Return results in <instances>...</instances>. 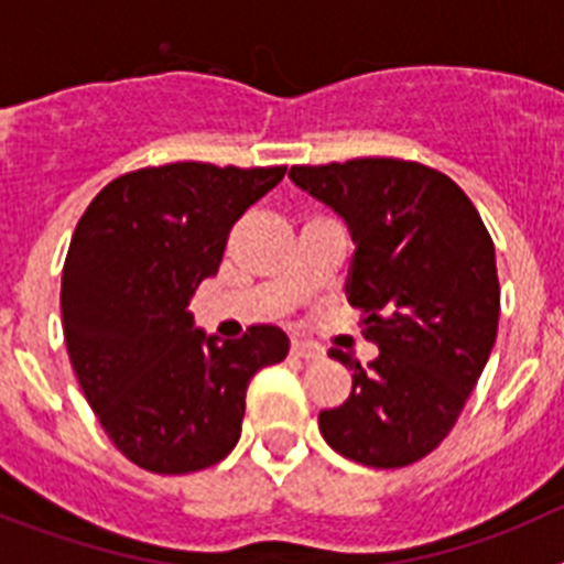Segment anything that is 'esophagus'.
Returning <instances> with one entry per match:
<instances>
[{
	"mask_svg": "<svg viewBox=\"0 0 564 564\" xmlns=\"http://www.w3.org/2000/svg\"><path fill=\"white\" fill-rule=\"evenodd\" d=\"M291 352L296 358H305V361H316V358H322V347L311 341H293Z\"/></svg>",
	"mask_w": 564,
	"mask_h": 564,
	"instance_id": "1",
	"label": "esophagus"
}]
</instances>
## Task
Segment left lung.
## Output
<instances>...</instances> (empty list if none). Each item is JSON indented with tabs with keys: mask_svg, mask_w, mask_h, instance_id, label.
Listing matches in <instances>:
<instances>
[{
	"mask_svg": "<svg viewBox=\"0 0 564 564\" xmlns=\"http://www.w3.org/2000/svg\"><path fill=\"white\" fill-rule=\"evenodd\" d=\"M291 181L341 214L356 257L347 299L378 358L352 370L350 398L318 412L330 449L401 468L437 449L497 338L495 242L475 203L437 169L398 158L291 166Z\"/></svg>",
	"mask_w": 564,
	"mask_h": 564,
	"instance_id": "left-lung-1",
	"label": "left lung"
}]
</instances>
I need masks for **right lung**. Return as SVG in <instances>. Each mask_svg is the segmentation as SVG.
Segmentation results:
<instances>
[{
	"mask_svg": "<svg viewBox=\"0 0 564 564\" xmlns=\"http://www.w3.org/2000/svg\"><path fill=\"white\" fill-rule=\"evenodd\" d=\"M285 166L166 163L96 194L69 239L62 327L84 398L115 449L154 475H188L237 446L246 390L288 356L273 325L217 344L188 299L223 262L228 234Z\"/></svg>",
	"mask_w": 564,
	"mask_h": 564,
	"instance_id": "1",
	"label": "right lung"
}]
</instances>
